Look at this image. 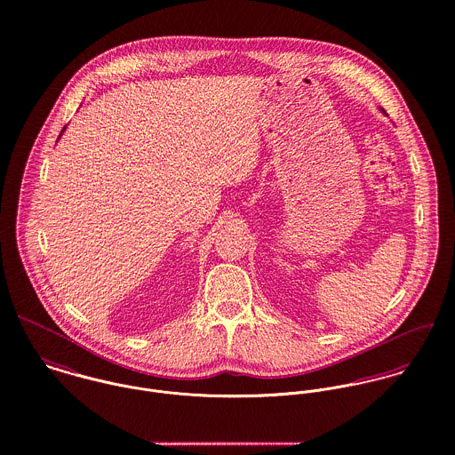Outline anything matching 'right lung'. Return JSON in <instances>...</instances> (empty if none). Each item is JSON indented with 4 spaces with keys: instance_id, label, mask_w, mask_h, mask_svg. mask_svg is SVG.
Masks as SVG:
<instances>
[{
    "instance_id": "add662e5",
    "label": "right lung",
    "mask_w": 455,
    "mask_h": 455,
    "mask_svg": "<svg viewBox=\"0 0 455 455\" xmlns=\"http://www.w3.org/2000/svg\"><path fill=\"white\" fill-rule=\"evenodd\" d=\"M65 130H66V128H63V131H65ZM63 131H61V132H63ZM60 136H61V134H60Z\"/></svg>"
}]
</instances>
